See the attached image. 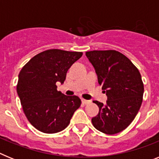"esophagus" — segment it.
<instances>
[{"label":"esophagus","mask_w":159,"mask_h":159,"mask_svg":"<svg viewBox=\"0 0 159 159\" xmlns=\"http://www.w3.org/2000/svg\"><path fill=\"white\" fill-rule=\"evenodd\" d=\"M82 102H83V103H84V104L87 105V104H89L90 102H91V101L86 100V99H82Z\"/></svg>","instance_id":"obj_1"}]
</instances>
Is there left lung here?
Here are the masks:
<instances>
[{"instance_id": "1", "label": "left lung", "mask_w": 159, "mask_h": 159, "mask_svg": "<svg viewBox=\"0 0 159 159\" xmlns=\"http://www.w3.org/2000/svg\"><path fill=\"white\" fill-rule=\"evenodd\" d=\"M98 81L107 95V103L94 101L99 112L92 118L95 129L107 134L123 131L132 123L143 102L141 74L126 56L116 50L87 52Z\"/></svg>"}]
</instances>
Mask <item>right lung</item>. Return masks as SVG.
Returning <instances> with one entry per match:
<instances>
[{
  "label": "right lung",
  "mask_w": 159,
  "mask_h": 159,
  "mask_svg": "<svg viewBox=\"0 0 159 159\" xmlns=\"http://www.w3.org/2000/svg\"><path fill=\"white\" fill-rule=\"evenodd\" d=\"M80 52L48 49L32 57L20 70L16 91L24 113L36 129L47 134L64 130L81 105L76 95L57 91L67 70L82 57Z\"/></svg>",
  "instance_id": "obj_1"
}]
</instances>
